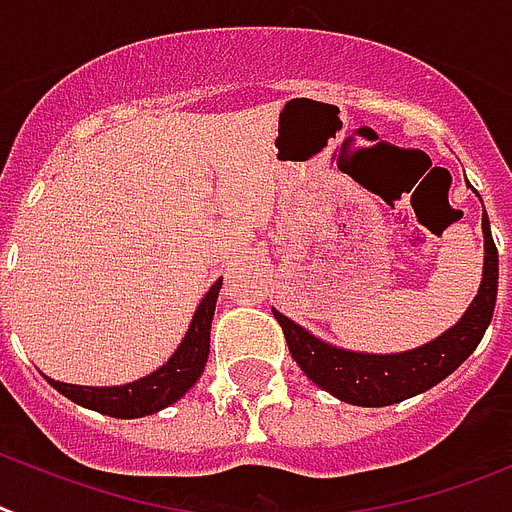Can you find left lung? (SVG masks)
I'll list each match as a JSON object with an SVG mask.
<instances>
[{
	"instance_id": "obj_1",
	"label": "left lung",
	"mask_w": 512,
	"mask_h": 512,
	"mask_svg": "<svg viewBox=\"0 0 512 512\" xmlns=\"http://www.w3.org/2000/svg\"><path fill=\"white\" fill-rule=\"evenodd\" d=\"M484 232V266L481 285L466 314L434 340L403 353H361V350L337 348L322 337L311 335L306 327L274 311V319L285 332L287 348L316 387L327 390L337 400L361 408H382L400 403L413 395L432 390L450 377L481 342L492 322L497 303V248L489 230L487 211H481Z\"/></svg>"
}]
</instances>
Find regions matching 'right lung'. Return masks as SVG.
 Wrapping results in <instances>:
<instances>
[{"instance_id":"add662e5","label":"right lung","mask_w":512,"mask_h":512,"mask_svg":"<svg viewBox=\"0 0 512 512\" xmlns=\"http://www.w3.org/2000/svg\"><path fill=\"white\" fill-rule=\"evenodd\" d=\"M219 290H222V280L214 282L209 293L204 295V301L198 303L188 332H185L175 353L167 358V363H162L159 369L146 374V377L128 384H114V387H83V384L46 379L67 400H73L83 408H91L96 413H104V416L141 418L162 411V408L183 398L185 392L198 382V377L204 374L206 361H209L211 319H214Z\"/></svg>"}]
</instances>
